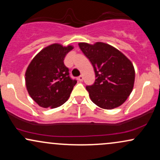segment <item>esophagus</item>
Instances as JSON below:
<instances>
[{
  "label": "esophagus",
  "mask_w": 160,
  "mask_h": 160,
  "mask_svg": "<svg viewBox=\"0 0 160 160\" xmlns=\"http://www.w3.org/2000/svg\"><path fill=\"white\" fill-rule=\"evenodd\" d=\"M78 80H79V81H82V80H83V77L82 76V75H80V76H79L78 77Z\"/></svg>",
  "instance_id": "esophagus-1"
}]
</instances>
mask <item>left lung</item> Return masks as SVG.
<instances>
[{
    "mask_svg": "<svg viewBox=\"0 0 160 160\" xmlns=\"http://www.w3.org/2000/svg\"><path fill=\"white\" fill-rule=\"evenodd\" d=\"M78 45L94 68L95 82L86 86L92 102L108 110L123 104L131 94L135 82V69L131 61L107 43Z\"/></svg>",
    "mask_w": 160,
    "mask_h": 160,
    "instance_id": "obj_1",
    "label": "left lung"
}]
</instances>
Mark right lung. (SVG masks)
Instances as JSON below:
<instances>
[{
    "label": "right lung",
    "mask_w": 160,
    "mask_h": 160,
    "mask_svg": "<svg viewBox=\"0 0 160 160\" xmlns=\"http://www.w3.org/2000/svg\"><path fill=\"white\" fill-rule=\"evenodd\" d=\"M73 48L53 43L42 49L29 64L25 72L27 90L40 107L58 108L70 97L77 80L70 78L64 59Z\"/></svg>",
    "instance_id": "1"
}]
</instances>
